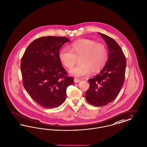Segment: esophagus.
<instances>
[{"label": "esophagus", "mask_w": 147, "mask_h": 147, "mask_svg": "<svg viewBox=\"0 0 147 147\" xmlns=\"http://www.w3.org/2000/svg\"><path fill=\"white\" fill-rule=\"evenodd\" d=\"M81 81V80H77L76 78H75V80H74V82H75V83H78V82H80Z\"/></svg>", "instance_id": "1"}]
</instances>
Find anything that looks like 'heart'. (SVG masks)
<instances>
[{"instance_id":"heart-1","label":"heart","mask_w":147,"mask_h":147,"mask_svg":"<svg viewBox=\"0 0 147 147\" xmlns=\"http://www.w3.org/2000/svg\"><path fill=\"white\" fill-rule=\"evenodd\" d=\"M70 49L64 48L59 53L61 63L67 69L72 68L79 58L80 64L70 70L71 75L76 77L87 76L92 71L101 70L108 59L105 45L90 39H81L73 43Z\"/></svg>"}]
</instances>
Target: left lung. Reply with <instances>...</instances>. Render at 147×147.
<instances>
[{"label":"left lung","instance_id":"obj_1","mask_svg":"<svg viewBox=\"0 0 147 147\" xmlns=\"http://www.w3.org/2000/svg\"><path fill=\"white\" fill-rule=\"evenodd\" d=\"M108 49V59L105 66L93 78L88 80L90 88L86 98L90 104L102 107L114 100L123 84L126 60L121 47L114 39L98 32Z\"/></svg>","mask_w":147,"mask_h":147}]
</instances>
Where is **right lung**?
Returning a JSON list of instances; mask_svg holds the SVG:
<instances>
[{"label":"right lung","mask_w":147,"mask_h":147,"mask_svg":"<svg viewBox=\"0 0 147 147\" xmlns=\"http://www.w3.org/2000/svg\"><path fill=\"white\" fill-rule=\"evenodd\" d=\"M70 40L65 37L36 39L28 46L21 61L24 86L32 99L45 108H57L74 80L67 76L59 59V49Z\"/></svg>","instance_id":"add662e5"}]
</instances>
